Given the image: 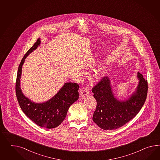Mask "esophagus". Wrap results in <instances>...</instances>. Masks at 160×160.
<instances>
[{"label": "esophagus", "mask_w": 160, "mask_h": 160, "mask_svg": "<svg viewBox=\"0 0 160 160\" xmlns=\"http://www.w3.org/2000/svg\"><path fill=\"white\" fill-rule=\"evenodd\" d=\"M89 94V90L87 87H82L79 92L80 97H85Z\"/></svg>", "instance_id": "esophagus-1"}]
</instances>
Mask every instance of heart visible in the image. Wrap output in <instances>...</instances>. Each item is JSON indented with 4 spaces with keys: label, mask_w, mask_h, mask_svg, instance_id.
<instances>
[{
    "label": "heart",
    "mask_w": 160,
    "mask_h": 160,
    "mask_svg": "<svg viewBox=\"0 0 160 160\" xmlns=\"http://www.w3.org/2000/svg\"><path fill=\"white\" fill-rule=\"evenodd\" d=\"M106 72L105 70H101V74L102 76H104Z\"/></svg>",
    "instance_id": "b5f03b06"
}]
</instances>
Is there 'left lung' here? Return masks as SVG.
<instances>
[{"mask_svg": "<svg viewBox=\"0 0 160 160\" xmlns=\"http://www.w3.org/2000/svg\"><path fill=\"white\" fill-rule=\"evenodd\" d=\"M139 80L137 88L127 99L120 100L113 93L109 76L103 78L92 90L97 106L92 120L104 130L118 128L136 116L144 105L148 84L143 75L137 73Z\"/></svg>", "mask_w": 160, "mask_h": 160, "instance_id": "1", "label": "left lung"}]
</instances>
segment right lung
Listing matches in <instances>:
<instances>
[{
  "label": "right lung",
  "instance_id": "add662e5",
  "mask_svg": "<svg viewBox=\"0 0 160 160\" xmlns=\"http://www.w3.org/2000/svg\"><path fill=\"white\" fill-rule=\"evenodd\" d=\"M40 43L39 38L21 61L16 80V96L21 109L32 121L43 128H54L62 122L70 105L78 99L79 87L76 83L65 82L54 97L42 103L34 102L24 95L20 87L22 68L26 58L39 47Z\"/></svg>",
  "mask_w": 160,
  "mask_h": 160
}]
</instances>
